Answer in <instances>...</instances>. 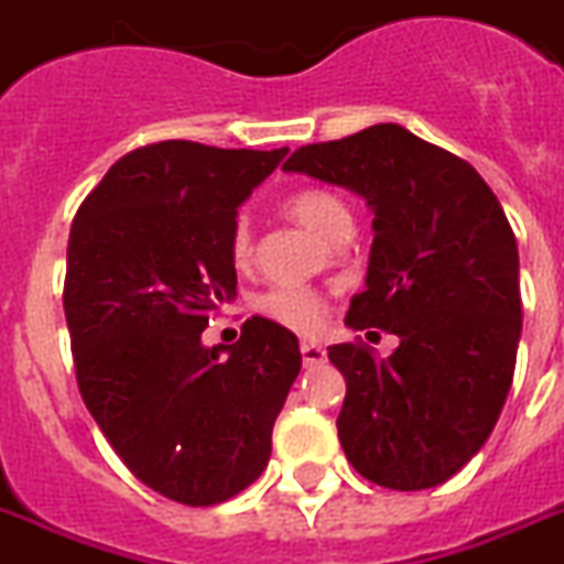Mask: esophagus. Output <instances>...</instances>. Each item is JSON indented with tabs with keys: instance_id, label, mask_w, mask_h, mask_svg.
<instances>
[{
	"instance_id": "obj_1",
	"label": "esophagus",
	"mask_w": 564,
	"mask_h": 564,
	"mask_svg": "<svg viewBox=\"0 0 564 564\" xmlns=\"http://www.w3.org/2000/svg\"><path fill=\"white\" fill-rule=\"evenodd\" d=\"M300 352H303L305 368H314V365H323V361H326V347H321V344L303 341L300 344Z\"/></svg>"
}]
</instances>
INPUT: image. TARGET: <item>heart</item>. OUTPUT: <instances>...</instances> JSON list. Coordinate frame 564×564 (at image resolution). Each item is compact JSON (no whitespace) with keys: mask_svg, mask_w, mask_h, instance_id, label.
Segmentation results:
<instances>
[{"mask_svg":"<svg viewBox=\"0 0 564 564\" xmlns=\"http://www.w3.org/2000/svg\"><path fill=\"white\" fill-rule=\"evenodd\" d=\"M285 212L294 217L303 229H308L317 238H329L335 226L350 220L347 205L338 196L326 191H300L285 203ZM252 259V235L247 223H238L232 232V261L235 268H247ZM259 314L268 321L285 326L294 332H317L326 317V303L314 291L305 288H270L256 300Z\"/></svg>","mask_w":564,"mask_h":564,"instance_id":"1","label":"heart"}]
</instances>
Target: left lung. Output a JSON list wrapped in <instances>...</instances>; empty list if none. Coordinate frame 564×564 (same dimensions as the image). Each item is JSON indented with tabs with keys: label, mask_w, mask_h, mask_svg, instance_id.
Wrapping results in <instances>:
<instances>
[{
	"label": "left lung",
	"mask_w": 564,
	"mask_h": 564,
	"mask_svg": "<svg viewBox=\"0 0 564 564\" xmlns=\"http://www.w3.org/2000/svg\"><path fill=\"white\" fill-rule=\"evenodd\" d=\"M347 187L373 214L365 291L350 329L400 338L386 361L332 344L347 379L338 438L361 477L421 491L459 474L495 430L521 341L518 243L468 161L397 123L312 143L282 164Z\"/></svg>",
	"instance_id": "1"
}]
</instances>
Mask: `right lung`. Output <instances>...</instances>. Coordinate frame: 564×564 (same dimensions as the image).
Wrapping results in <instances>:
<instances>
[{
  "label": "right lung",
  "instance_id": "1",
  "mask_svg": "<svg viewBox=\"0 0 564 564\" xmlns=\"http://www.w3.org/2000/svg\"><path fill=\"white\" fill-rule=\"evenodd\" d=\"M285 155L152 143L105 173L69 229L78 391L126 468L176 503H223L261 477L303 368L294 332L268 317L203 344L208 314L238 296V208Z\"/></svg>",
  "mask_w": 564,
  "mask_h": 564
}]
</instances>
